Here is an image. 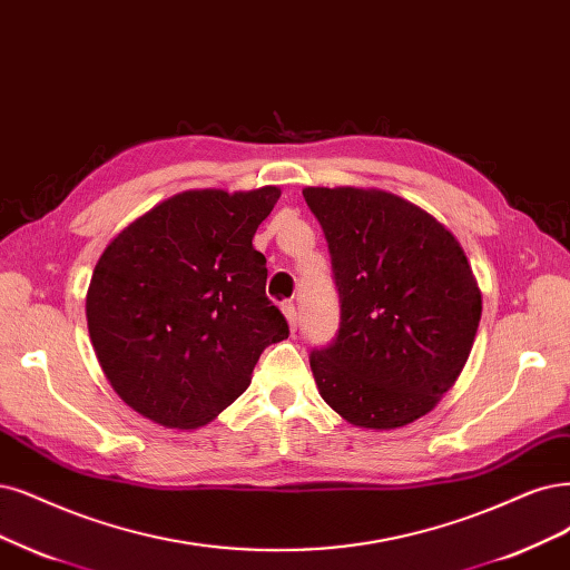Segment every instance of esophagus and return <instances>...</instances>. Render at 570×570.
I'll return each instance as SVG.
<instances>
[{
  "mask_svg": "<svg viewBox=\"0 0 570 570\" xmlns=\"http://www.w3.org/2000/svg\"><path fill=\"white\" fill-rule=\"evenodd\" d=\"M282 312H284V317H286V322H288L291 333H296V331H298V312H296V305H293V303H284V305H282Z\"/></svg>",
  "mask_w": 570,
  "mask_h": 570,
  "instance_id": "obj_1",
  "label": "esophagus"
}]
</instances>
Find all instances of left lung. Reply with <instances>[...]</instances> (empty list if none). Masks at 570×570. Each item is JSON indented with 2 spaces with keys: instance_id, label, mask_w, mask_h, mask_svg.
I'll use <instances>...</instances> for the list:
<instances>
[{
  "instance_id": "8db88e82",
  "label": "left lung",
  "mask_w": 570,
  "mask_h": 570,
  "mask_svg": "<svg viewBox=\"0 0 570 570\" xmlns=\"http://www.w3.org/2000/svg\"><path fill=\"white\" fill-rule=\"evenodd\" d=\"M324 227L341 328L309 366L350 425L396 430L428 415L468 364L481 288L453 232L377 187H305Z\"/></svg>"
}]
</instances>
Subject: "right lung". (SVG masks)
<instances>
[{"instance_id":"obj_1","label":"right lung","mask_w":570,"mask_h":570,"mask_svg":"<svg viewBox=\"0 0 570 570\" xmlns=\"http://www.w3.org/2000/svg\"><path fill=\"white\" fill-rule=\"evenodd\" d=\"M279 197L277 185L187 189L105 246L87 324L126 406L166 430L204 428L250 385L263 350L288 338L250 244Z\"/></svg>"}]
</instances>
